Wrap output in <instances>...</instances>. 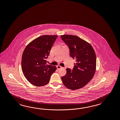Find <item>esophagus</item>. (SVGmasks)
<instances>
[{
	"instance_id": "1",
	"label": "esophagus",
	"mask_w": 120,
	"mask_h": 120,
	"mask_svg": "<svg viewBox=\"0 0 120 120\" xmlns=\"http://www.w3.org/2000/svg\"><path fill=\"white\" fill-rule=\"evenodd\" d=\"M56 68H57V69H60L62 68V67H61L60 66H56Z\"/></svg>"
}]
</instances>
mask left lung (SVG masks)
Masks as SVG:
<instances>
[{"label": "left lung", "mask_w": 120, "mask_h": 120, "mask_svg": "<svg viewBox=\"0 0 120 120\" xmlns=\"http://www.w3.org/2000/svg\"><path fill=\"white\" fill-rule=\"evenodd\" d=\"M70 49V56L76 60L72 70L67 68V74L62 76L64 86L72 90L85 86L94 76L96 57L92 46L79 37L72 35L61 36Z\"/></svg>", "instance_id": "left-lung-1"}]
</instances>
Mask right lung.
Here are the masks:
<instances>
[{
	"mask_svg": "<svg viewBox=\"0 0 120 120\" xmlns=\"http://www.w3.org/2000/svg\"><path fill=\"white\" fill-rule=\"evenodd\" d=\"M57 35H45L30 42L23 52L22 60L23 73L28 81L37 86L49 82L50 76L56 69L47 64L46 59Z\"/></svg>",
	"mask_w": 120,
	"mask_h": 120,
	"instance_id": "add662e5",
	"label": "right lung"
}]
</instances>
